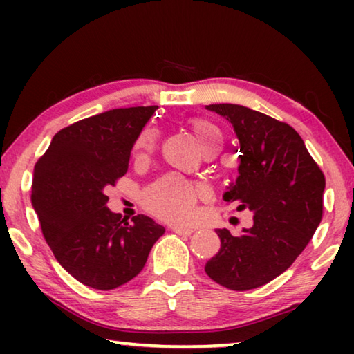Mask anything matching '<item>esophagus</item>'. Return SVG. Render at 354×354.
<instances>
[{
	"instance_id": "esophagus-1",
	"label": "esophagus",
	"mask_w": 354,
	"mask_h": 354,
	"mask_svg": "<svg viewBox=\"0 0 354 354\" xmlns=\"http://www.w3.org/2000/svg\"><path fill=\"white\" fill-rule=\"evenodd\" d=\"M171 230L174 232V234H177V235H185V236L192 235L193 232H195L193 229H187V227H177V225L171 227Z\"/></svg>"
}]
</instances>
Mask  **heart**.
I'll use <instances>...</instances> for the list:
<instances>
[{"instance_id": "b5f03b06", "label": "heart", "mask_w": 354, "mask_h": 354, "mask_svg": "<svg viewBox=\"0 0 354 354\" xmlns=\"http://www.w3.org/2000/svg\"><path fill=\"white\" fill-rule=\"evenodd\" d=\"M192 129L203 148L219 147L221 130L216 124L206 119L192 120ZM156 129H143L135 142V151L138 156L149 154L156 148ZM207 196V188L200 182L190 180L178 174H166L145 188L142 193V205L149 214L164 222L177 225L195 224L200 209L198 203Z\"/></svg>"}]
</instances>
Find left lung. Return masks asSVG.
I'll return each mask as SVG.
<instances>
[{"label": "left lung", "instance_id": "8db88e82", "mask_svg": "<svg viewBox=\"0 0 354 354\" xmlns=\"http://www.w3.org/2000/svg\"><path fill=\"white\" fill-rule=\"evenodd\" d=\"M234 125L239 177L224 200L253 212V227L234 235L217 229L221 250L205 266L222 287L245 292L285 272L306 248L324 209L326 177L288 124L240 104H209Z\"/></svg>", "mask_w": 354, "mask_h": 354}]
</instances>
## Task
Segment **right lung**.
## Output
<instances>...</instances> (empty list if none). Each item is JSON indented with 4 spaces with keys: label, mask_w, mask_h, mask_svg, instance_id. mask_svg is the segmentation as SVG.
Listing matches in <instances>:
<instances>
[{
    "label": "right lung",
    "mask_w": 354,
    "mask_h": 354,
    "mask_svg": "<svg viewBox=\"0 0 354 354\" xmlns=\"http://www.w3.org/2000/svg\"><path fill=\"white\" fill-rule=\"evenodd\" d=\"M156 106L111 109L53 137L33 171L32 205L48 246L80 283L113 290L142 272L164 227L127 222L106 206L104 188L129 169L130 149Z\"/></svg>",
    "instance_id": "1"
}]
</instances>
